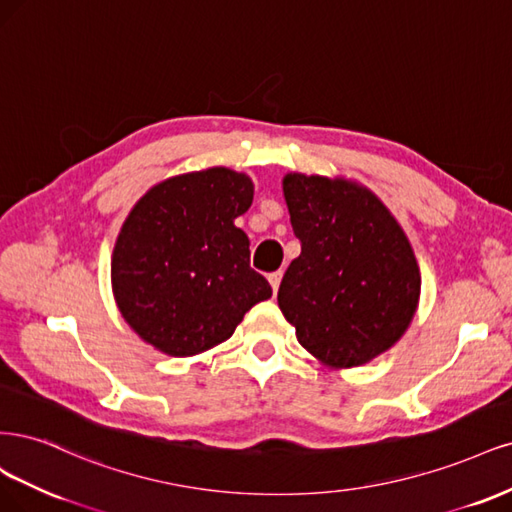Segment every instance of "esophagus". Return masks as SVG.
Here are the masks:
<instances>
[{"mask_svg":"<svg viewBox=\"0 0 512 512\" xmlns=\"http://www.w3.org/2000/svg\"><path fill=\"white\" fill-rule=\"evenodd\" d=\"M268 280H270L272 291L276 293V291H278V285H280V280H283V272H272V274H268Z\"/></svg>","mask_w":512,"mask_h":512,"instance_id":"1","label":"esophagus"}]
</instances>
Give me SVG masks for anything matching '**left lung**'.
Segmentation results:
<instances>
[{
	"mask_svg": "<svg viewBox=\"0 0 512 512\" xmlns=\"http://www.w3.org/2000/svg\"><path fill=\"white\" fill-rule=\"evenodd\" d=\"M283 195L302 253L283 276L278 308L323 366H364L415 317V251L381 197L357 180L289 172Z\"/></svg>",
	"mask_w": 512,
	"mask_h": 512,
	"instance_id": "left-lung-1",
	"label": "left lung"
}]
</instances>
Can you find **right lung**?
<instances>
[{
  "label": "right lung",
  "instance_id": "right-lung-1",
  "mask_svg": "<svg viewBox=\"0 0 512 512\" xmlns=\"http://www.w3.org/2000/svg\"><path fill=\"white\" fill-rule=\"evenodd\" d=\"M253 191L249 174L217 166L161 180L129 210L110 280L121 317L146 344L170 357L200 355L272 298L234 223Z\"/></svg>",
  "mask_w": 512,
  "mask_h": 512
}]
</instances>
